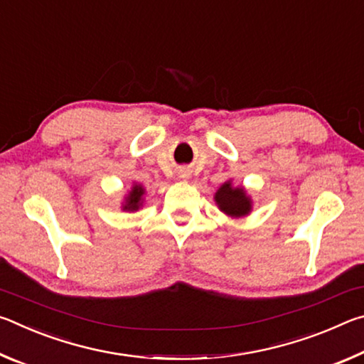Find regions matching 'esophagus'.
Returning <instances> with one entry per match:
<instances>
[{"label":"esophagus","mask_w":364,"mask_h":364,"mask_svg":"<svg viewBox=\"0 0 364 364\" xmlns=\"http://www.w3.org/2000/svg\"><path fill=\"white\" fill-rule=\"evenodd\" d=\"M188 176H189L188 173H183V175H181V178H188Z\"/></svg>","instance_id":"1"}]
</instances>
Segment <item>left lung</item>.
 I'll return each instance as SVG.
<instances>
[{"label": "left lung", "instance_id": "1", "mask_svg": "<svg viewBox=\"0 0 364 364\" xmlns=\"http://www.w3.org/2000/svg\"><path fill=\"white\" fill-rule=\"evenodd\" d=\"M215 204L220 208V212L231 218H244L252 213V197L247 194L244 186H234L232 180L225 181L217 189L213 196Z\"/></svg>", "mask_w": 364, "mask_h": 364}]
</instances>
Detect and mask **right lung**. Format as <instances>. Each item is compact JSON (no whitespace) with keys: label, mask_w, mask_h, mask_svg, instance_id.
<instances>
[{"label":"right lung","mask_w":364,"mask_h":364,"mask_svg":"<svg viewBox=\"0 0 364 364\" xmlns=\"http://www.w3.org/2000/svg\"><path fill=\"white\" fill-rule=\"evenodd\" d=\"M144 196H146V189L143 184H139L134 181L132 189L128 191L123 197V202H122V210L123 212H138L141 207L144 204Z\"/></svg>","instance_id":"1"}]
</instances>
